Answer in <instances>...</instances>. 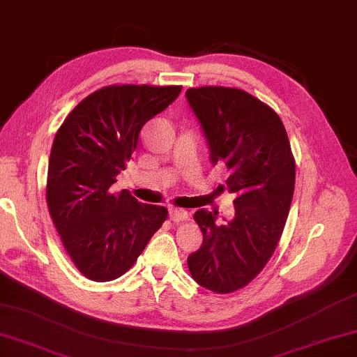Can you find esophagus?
<instances>
[{
  "mask_svg": "<svg viewBox=\"0 0 357 357\" xmlns=\"http://www.w3.org/2000/svg\"><path fill=\"white\" fill-rule=\"evenodd\" d=\"M169 218L172 222H185L188 220V213L185 210H178V208H171Z\"/></svg>",
  "mask_w": 357,
  "mask_h": 357,
  "instance_id": "esophagus-1",
  "label": "esophagus"
}]
</instances>
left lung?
<instances>
[{
  "label": "left lung",
  "mask_w": 357,
  "mask_h": 357,
  "mask_svg": "<svg viewBox=\"0 0 357 357\" xmlns=\"http://www.w3.org/2000/svg\"><path fill=\"white\" fill-rule=\"evenodd\" d=\"M186 99L206 138L210 160L230 169L234 218L218 224V213L199 210L204 233L188 257L192 278L216 294L247 286L264 268L286 225L295 186V160L280 116L244 90L200 86Z\"/></svg>",
  "instance_id": "left-lung-1"
}]
</instances>
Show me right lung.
I'll use <instances>...</instances> for the list:
<instances>
[{
  "label": "right lung",
  "instance_id": "1",
  "mask_svg": "<svg viewBox=\"0 0 357 357\" xmlns=\"http://www.w3.org/2000/svg\"><path fill=\"white\" fill-rule=\"evenodd\" d=\"M180 85H110L74 107L51 147L46 202L74 266L93 281L119 278L135 264L161 224L165 206L139 204L116 176L139 132L180 95Z\"/></svg>",
  "mask_w": 357,
  "mask_h": 357
}]
</instances>
